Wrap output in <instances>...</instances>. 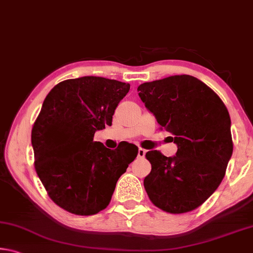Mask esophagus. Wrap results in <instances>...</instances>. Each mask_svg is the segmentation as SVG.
Segmentation results:
<instances>
[{
  "mask_svg": "<svg viewBox=\"0 0 253 253\" xmlns=\"http://www.w3.org/2000/svg\"><path fill=\"white\" fill-rule=\"evenodd\" d=\"M145 154H146V151L143 148H138V153H137V155H138L139 158H144L145 157Z\"/></svg>",
  "mask_w": 253,
  "mask_h": 253,
  "instance_id": "1",
  "label": "esophagus"
}]
</instances>
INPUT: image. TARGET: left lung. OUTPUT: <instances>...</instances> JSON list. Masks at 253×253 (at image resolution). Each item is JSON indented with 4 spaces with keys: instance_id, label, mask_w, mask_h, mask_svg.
I'll list each match as a JSON object with an SVG mask.
<instances>
[{
    "instance_id": "obj_1",
    "label": "left lung",
    "mask_w": 253,
    "mask_h": 253,
    "mask_svg": "<svg viewBox=\"0 0 253 253\" xmlns=\"http://www.w3.org/2000/svg\"><path fill=\"white\" fill-rule=\"evenodd\" d=\"M137 91L177 145L175 156L146 153L152 164L144 179L148 198L165 212L193 211L220 185L232 156L229 111L211 88L188 75L145 83Z\"/></svg>"
}]
</instances>
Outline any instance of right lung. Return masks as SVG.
I'll use <instances>...</instances> for the list:
<instances>
[{"instance_id":"obj_1","label":"right lung","mask_w":253,"mask_h":253,"mask_svg":"<svg viewBox=\"0 0 253 253\" xmlns=\"http://www.w3.org/2000/svg\"><path fill=\"white\" fill-rule=\"evenodd\" d=\"M130 84L85 76L51 89L34 123V166L50 199L77 215L107 208L118 178L135 160L129 143L109 149L93 142L97 130L111 126L113 115Z\"/></svg>"}]
</instances>
